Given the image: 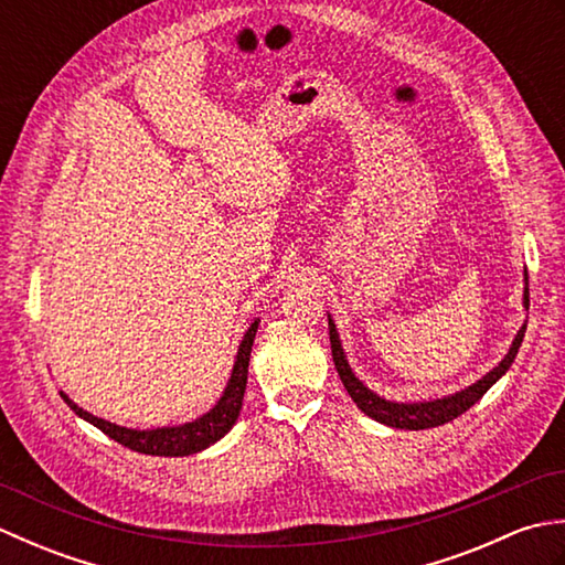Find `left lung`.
<instances>
[{
  "instance_id": "1",
  "label": "left lung",
  "mask_w": 565,
  "mask_h": 565,
  "mask_svg": "<svg viewBox=\"0 0 565 565\" xmlns=\"http://www.w3.org/2000/svg\"><path fill=\"white\" fill-rule=\"evenodd\" d=\"M524 308L530 310V279H526L524 274ZM328 328H330V344H332V359H334V369H338V374L344 383L347 393L352 395V401L356 403L359 411L364 415H369L371 419H376L381 425H388L395 429H429V427H439L444 423H451L459 415H463L468 407L476 405L478 401L483 398L488 393V388L493 386L495 381H500L505 376V371L512 366L514 356L520 352V344L524 340V330H526V322L520 328V332L514 334L510 352L505 354V359L495 366L490 369L483 379H478L471 386H466L463 391H456L451 395H444V398L437 401H419V403H395V401H386L376 395L371 388H366L362 381L354 376V371L347 362L344 350H342V342H340V334L338 328H334L332 318L328 316Z\"/></svg>"
}]
</instances>
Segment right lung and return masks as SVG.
I'll return each instance as SVG.
<instances>
[{
  "label": "right lung",
  "instance_id": "right-lung-1",
  "mask_svg": "<svg viewBox=\"0 0 565 565\" xmlns=\"http://www.w3.org/2000/svg\"><path fill=\"white\" fill-rule=\"evenodd\" d=\"M257 326L259 320L252 322L243 342L237 347L235 364L221 401L215 403L206 415L191 419V423L174 425V427H158V429H130L82 411V407L75 401H70L63 391H60V395H63V401L72 407V411H75V415L87 419V423H92L94 427H99L104 435H109L114 441L124 444V447L134 451L150 454V456H189V454L203 451L233 429L239 411H243L249 352H252V342H255Z\"/></svg>",
  "mask_w": 565,
  "mask_h": 565
}]
</instances>
